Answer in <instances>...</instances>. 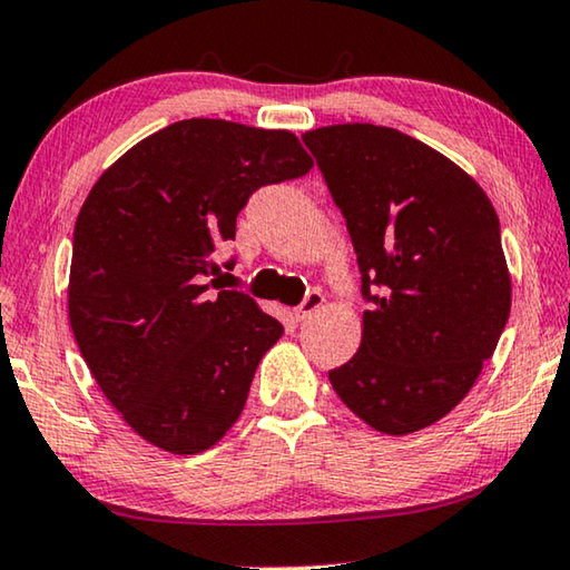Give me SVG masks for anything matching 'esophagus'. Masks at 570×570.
<instances>
[{
    "instance_id": "esophagus-1",
    "label": "esophagus",
    "mask_w": 570,
    "mask_h": 570,
    "mask_svg": "<svg viewBox=\"0 0 570 570\" xmlns=\"http://www.w3.org/2000/svg\"><path fill=\"white\" fill-rule=\"evenodd\" d=\"M322 304H324V296L320 294V292H312V294H306V299L296 306V309L292 312L294 314V320L296 322H304V320H309L314 312H320L322 309Z\"/></svg>"
}]
</instances>
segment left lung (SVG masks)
Here are the masks:
<instances>
[{
	"instance_id": "1",
	"label": "left lung",
	"mask_w": 570,
	"mask_h": 570,
	"mask_svg": "<svg viewBox=\"0 0 570 570\" xmlns=\"http://www.w3.org/2000/svg\"><path fill=\"white\" fill-rule=\"evenodd\" d=\"M363 274V342L330 370L342 403L391 436L464 401L510 317L500 220L484 189L429 144L375 124L306 131Z\"/></svg>"
}]
</instances>
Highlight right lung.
<instances>
[{
	"mask_svg": "<svg viewBox=\"0 0 570 570\" xmlns=\"http://www.w3.org/2000/svg\"><path fill=\"white\" fill-rule=\"evenodd\" d=\"M312 165L286 129L185 119L90 187L73 233L70 330L108 403L149 444L200 454L238 421L284 327L248 294H210V253L236 238L253 189Z\"/></svg>",
	"mask_w": 570,
	"mask_h": 570,
	"instance_id": "add662e5",
	"label": "right lung"
}]
</instances>
